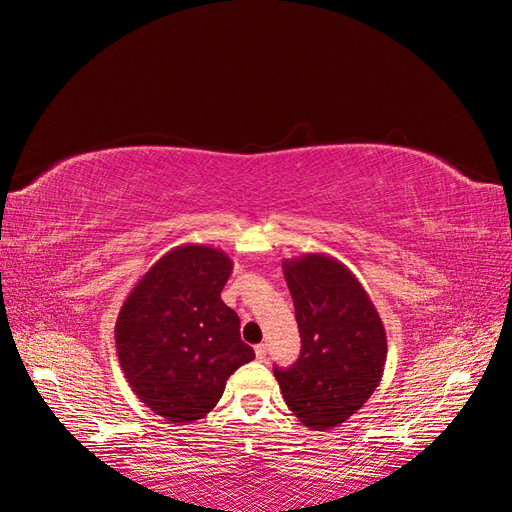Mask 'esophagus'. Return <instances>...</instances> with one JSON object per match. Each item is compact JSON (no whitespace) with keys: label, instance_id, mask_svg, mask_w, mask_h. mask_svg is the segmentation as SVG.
<instances>
[{"label":"esophagus","instance_id":"1","mask_svg":"<svg viewBox=\"0 0 512 512\" xmlns=\"http://www.w3.org/2000/svg\"><path fill=\"white\" fill-rule=\"evenodd\" d=\"M254 352H256V359L262 361V359H265V356H267V346H265V344H258V346L254 348Z\"/></svg>","mask_w":512,"mask_h":512}]
</instances>
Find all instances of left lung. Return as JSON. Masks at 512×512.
I'll return each mask as SVG.
<instances>
[{
  "label": "left lung",
  "mask_w": 512,
  "mask_h": 512,
  "mask_svg": "<svg viewBox=\"0 0 512 512\" xmlns=\"http://www.w3.org/2000/svg\"><path fill=\"white\" fill-rule=\"evenodd\" d=\"M301 333L290 369L273 367L286 406L299 421L327 431L365 406L382 380L386 331L356 275L333 256L282 262Z\"/></svg>",
  "instance_id": "left-lung-1"
}]
</instances>
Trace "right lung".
Segmentation results:
<instances>
[{"label":"right lung","instance_id":"1","mask_svg":"<svg viewBox=\"0 0 512 512\" xmlns=\"http://www.w3.org/2000/svg\"><path fill=\"white\" fill-rule=\"evenodd\" d=\"M230 273L232 260L218 247L177 245L119 309L115 346L123 376L170 423L207 416L226 380L254 359L239 335V316L220 297Z\"/></svg>","mask_w":512,"mask_h":512}]
</instances>
